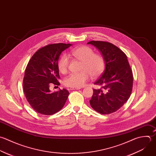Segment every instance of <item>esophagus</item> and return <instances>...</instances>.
Masks as SVG:
<instances>
[{
  "mask_svg": "<svg viewBox=\"0 0 156 156\" xmlns=\"http://www.w3.org/2000/svg\"><path fill=\"white\" fill-rule=\"evenodd\" d=\"M79 89H81V88L80 87H79V88H75V87H71L70 88V90H79Z\"/></svg>",
  "mask_w": 156,
  "mask_h": 156,
  "instance_id": "34e87169",
  "label": "esophagus"
}]
</instances>
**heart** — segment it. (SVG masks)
Here are the masks:
<instances>
[{"label":"heart","mask_w":156,"mask_h":156,"mask_svg":"<svg viewBox=\"0 0 156 156\" xmlns=\"http://www.w3.org/2000/svg\"><path fill=\"white\" fill-rule=\"evenodd\" d=\"M70 55L75 59L81 61L80 70L77 73H72L64 80L66 86L75 88L83 87L89 80L90 74L92 77L100 75L104 70L105 61L100 54L94 53L92 48L86 45L76 47L70 51ZM69 66L68 57L62 55L58 62V67L62 73L67 72Z\"/></svg>","instance_id":"heart-1"}]
</instances>
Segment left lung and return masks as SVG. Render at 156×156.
I'll use <instances>...</instances> for the list:
<instances>
[{
	"label": "left lung",
	"mask_w": 156,
	"mask_h": 156,
	"mask_svg": "<svg viewBox=\"0 0 156 156\" xmlns=\"http://www.w3.org/2000/svg\"><path fill=\"white\" fill-rule=\"evenodd\" d=\"M95 47L105 61V69L94 84L101 86L94 89L90 100L91 107L101 114L119 110L129 98L133 84V75L125 53L114 44L92 41L87 43Z\"/></svg>",
	"instance_id": "8db88e82"
}]
</instances>
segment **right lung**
Listing matches in <instances>:
<instances>
[{
  "label": "right lung",
  "instance_id": "1",
  "mask_svg": "<svg viewBox=\"0 0 156 156\" xmlns=\"http://www.w3.org/2000/svg\"><path fill=\"white\" fill-rule=\"evenodd\" d=\"M71 44H53L38 50L29 61L23 80L25 97L37 112L54 114L64 106L69 92L63 89L55 92L49 89L50 83L59 85L60 79L58 62L62 51Z\"/></svg>",
  "mask_w": 156,
  "mask_h": 156
}]
</instances>
